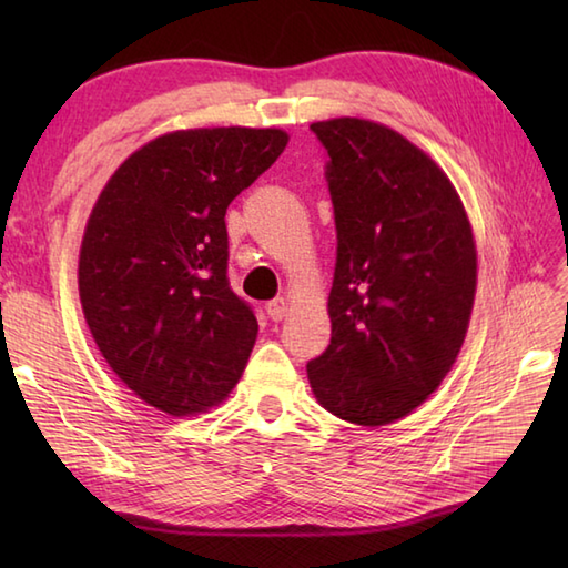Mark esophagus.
Returning <instances> with one entry per match:
<instances>
[{
	"label": "esophagus",
	"mask_w": 568,
	"mask_h": 568,
	"mask_svg": "<svg viewBox=\"0 0 568 568\" xmlns=\"http://www.w3.org/2000/svg\"><path fill=\"white\" fill-rule=\"evenodd\" d=\"M265 312H268V317H271L273 322H281V320L287 315V300H285V297L273 300V303L265 305Z\"/></svg>",
	"instance_id": "1"
}]
</instances>
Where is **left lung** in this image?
<instances>
[{"label":"left lung","instance_id":"8db88e82","mask_svg":"<svg viewBox=\"0 0 568 568\" xmlns=\"http://www.w3.org/2000/svg\"><path fill=\"white\" fill-rule=\"evenodd\" d=\"M329 153L336 222L332 342L307 364L317 403L361 427L407 417L439 388L474 310V229L454 183L395 129L312 124Z\"/></svg>","mask_w":568,"mask_h":568}]
</instances>
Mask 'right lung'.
I'll return each mask as SVG.
<instances>
[{
	"label": "right lung",
	"mask_w": 568,
	"mask_h": 568,
	"mask_svg": "<svg viewBox=\"0 0 568 568\" xmlns=\"http://www.w3.org/2000/svg\"><path fill=\"white\" fill-rule=\"evenodd\" d=\"M283 129H180L134 151L88 216L78 261L84 322L106 364L171 417L232 393L258 322L226 281L224 214L287 146Z\"/></svg>",
	"instance_id": "1"
}]
</instances>
